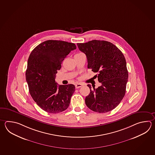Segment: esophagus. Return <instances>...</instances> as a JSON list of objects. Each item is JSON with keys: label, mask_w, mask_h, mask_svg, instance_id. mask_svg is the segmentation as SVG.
I'll use <instances>...</instances> for the list:
<instances>
[{"label": "esophagus", "mask_w": 155, "mask_h": 155, "mask_svg": "<svg viewBox=\"0 0 155 155\" xmlns=\"http://www.w3.org/2000/svg\"><path fill=\"white\" fill-rule=\"evenodd\" d=\"M82 86L83 84H81V83H77V84H76V85H75L76 88H79L82 87Z\"/></svg>", "instance_id": "34e87169"}]
</instances>
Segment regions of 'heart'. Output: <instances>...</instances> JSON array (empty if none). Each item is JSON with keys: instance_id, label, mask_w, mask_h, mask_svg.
<instances>
[{"instance_id": "b5f03b06", "label": "heart", "mask_w": 155, "mask_h": 155, "mask_svg": "<svg viewBox=\"0 0 155 155\" xmlns=\"http://www.w3.org/2000/svg\"><path fill=\"white\" fill-rule=\"evenodd\" d=\"M82 54V53H78V54H75V56H78V55H81V54Z\"/></svg>"}]
</instances>
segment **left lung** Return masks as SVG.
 <instances>
[{"label":"left lung","mask_w":155,"mask_h":155,"mask_svg":"<svg viewBox=\"0 0 155 155\" xmlns=\"http://www.w3.org/2000/svg\"><path fill=\"white\" fill-rule=\"evenodd\" d=\"M77 45L87 56L88 68L98 73L96 78L101 84L97 89L88 85L90 93L85 97V104L97 113L112 110L119 104L126 92L128 71L123 54L108 41L94 40Z\"/></svg>","instance_id":"left-lung-1"}]
</instances>
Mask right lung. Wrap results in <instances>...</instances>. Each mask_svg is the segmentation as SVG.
Returning <instances> with one entry per match:
<instances>
[{
	"label": "right lung",
	"instance_id": "obj_1",
	"mask_svg": "<svg viewBox=\"0 0 155 155\" xmlns=\"http://www.w3.org/2000/svg\"><path fill=\"white\" fill-rule=\"evenodd\" d=\"M76 45L66 41L48 40L32 51L28 61L26 80L32 98L42 110L58 113L66 110L75 86L58 85L56 74L63 60Z\"/></svg>",
	"mask_w": 155,
	"mask_h": 155
}]
</instances>
